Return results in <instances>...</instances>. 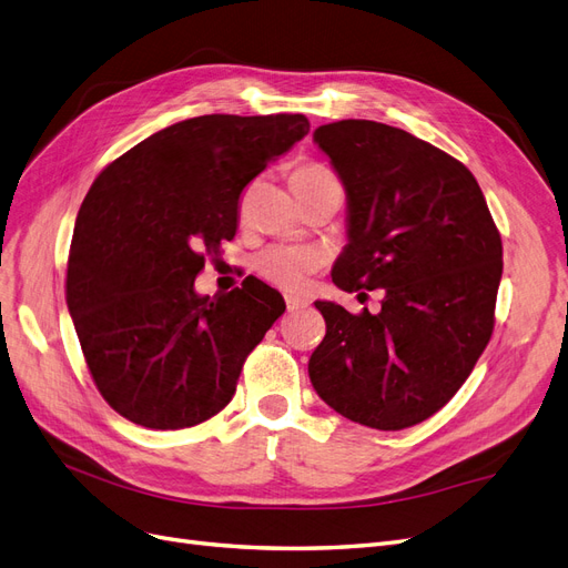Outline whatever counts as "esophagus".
I'll use <instances>...</instances> for the list:
<instances>
[{"label":"esophagus","instance_id":"34e87169","mask_svg":"<svg viewBox=\"0 0 568 568\" xmlns=\"http://www.w3.org/2000/svg\"><path fill=\"white\" fill-rule=\"evenodd\" d=\"M285 306H287V311L292 313V311H300V308H306L308 306V302L304 300V297H285Z\"/></svg>","mask_w":568,"mask_h":568}]
</instances>
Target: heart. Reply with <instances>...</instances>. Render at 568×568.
<instances>
[{
	"label": "heart",
	"mask_w": 568,
	"mask_h": 568,
	"mask_svg": "<svg viewBox=\"0 0 568 568\" xmlns=\"http://www.w3.org/2000/svg\"><path fill=\"white\" fill-rule=\"evenodd\" d=\"M337 182L325 165L321 163H300L292 168L290 184L295 189V194L302 199V203L316 194L318 189ZM321 266L318 250L304 247V245H271L264 252H260L255 260V268L264 281L276 285L287 292H297L306 285L311 273H316Z\"/></svg>",
	"instance_id": "b5f03b06"
}]
</instances>
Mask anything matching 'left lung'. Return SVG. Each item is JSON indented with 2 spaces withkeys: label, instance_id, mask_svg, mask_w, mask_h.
I'll use <instances>...</instances> for the list:
<instances>
[{
  "label": "left lung",
  "instance_id": "obj_1",
  "mask_svg": "<svg viewBox=\"0 0 568 568\" xmlns=\"http://www.w3.org/2000/svg\"><path fill=\"white\" fill-rule=\"evenodd\" d=\"M313 140L348 196L332 281L384 300L379 313L316 302L327 332L311 384L355 424L416 426L452 400L491 339L500 234L473 173L430 142L367 119L318 125Z\"/></svg>",
  "mask_w": 568,
  "mask_h": 568
}]
</instances>
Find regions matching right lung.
Returning <instances> with one entry per match:
<instances>
[{
    "label": "right lung",
    "mask_w": 568,
    "mask_h": 568,
    "mask_svg": "<svg viewBox=\"0 0 568 568\" xmlns=\"http://www.w3.org/2000/svg\"><path fill=\"white\" fill-rule=\"evenodd\" d=\"M306 133L304 114L186 119L91 184L65 295L93 384L123 418L180 430L231 403L285 302L255 276L215 297L196 295L194 281L236 236L243 189Z\"/></svg>",
    "instance_id": "1"
}]
</instances>
